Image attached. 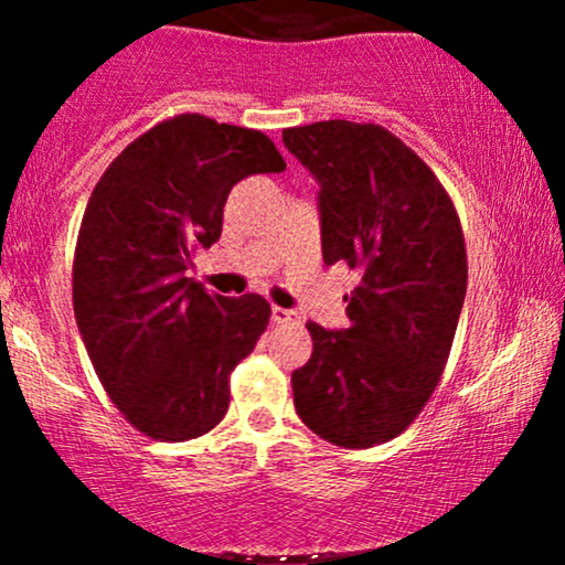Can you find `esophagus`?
<instances>
[{
    "label": "esophagus",
    "mask_w": 565,
    "mask_h": 565,
    "mask_svg": "<svg viewBox=\"0 0 565 565\" xmlns=\"http://www.w3.org/2000/svg\"><path fill=\"white\" fill-rule=\"evenodd\" d=\"M274 321H276V323H302L300 313H297V310L278 308V305H274Z\"/></svg>",
    "instance_id": "esophagus-1"
}]
</instances>
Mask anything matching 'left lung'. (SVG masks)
Instances as JSON below:
<instances>
[{
    "label": "left lung",
    "mask_w": 565,
    "mask_h": 565,
    "mask_svg": "<svg viewBox=\"0 0 565 565\" xmlns=\"http://www.w3.org/2000/svg\"><path fill=\"white\" fill-rule=\"evenodd\" d=\"M281 138L321 185L323 263L364 274L348 329L308 323L295 408L329 444L372 449L419 417L449 361L468 291L462 223L436 172L385 127L329 119Z\"/></svg>",
    "instance_id": "obj_1"
}]
</instances>
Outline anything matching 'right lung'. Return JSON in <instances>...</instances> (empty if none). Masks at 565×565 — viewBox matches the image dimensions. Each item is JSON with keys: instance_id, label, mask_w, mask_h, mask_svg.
I'll return each mask as SVG.
<instances>
[{"instance_id": "1", "label": "right lung", "mask_w": 565, "mask_h": 565, "mask_svg": "<svg viewBox=\"0 0 565 565\" xmlns=\"http://www.w3.org/2000/svg\"><path fill=\"white\" fill-rule=\"evenodd\" d=\"M284 170L268 135L180 114L97 180L76 236L74 316L108 398L148 438H199L228 412L231 372L268 329L270 305L206 291L185 270L223 233L231 188Z\"/></svg>"}]
</instances>
